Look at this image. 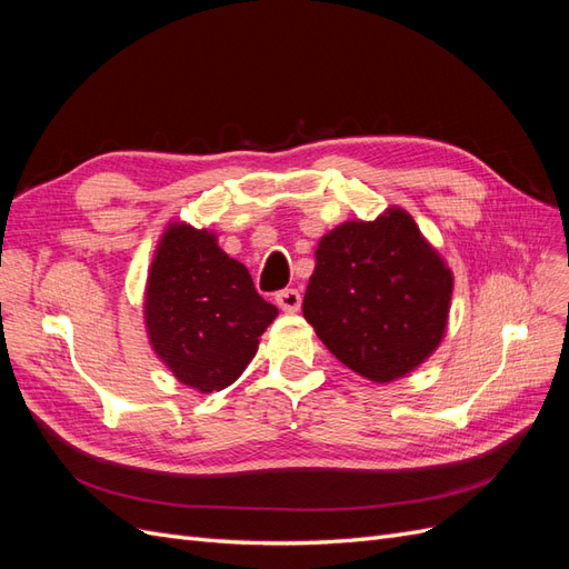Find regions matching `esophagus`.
<instances>
[{
    "label": "esophagus",
    "instance_id": "obj_1",
    "mask_svg": "<svg viewBox=\"0 0 569 569\" xmlns=\"http://www.w3.org/2000/svg\"><path fill=\"white\" fill-rule=\"evenodd\" d=\"M278 306L282 308L284 313H297L299 308H301V295H299V289H282L280 295H278Z\"/></svg>",
    "mask_w": 569,
    "mask_h": 569
}]
</instances>
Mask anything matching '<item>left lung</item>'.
<instances>
[{"instance_id":"8db88e82","label":"left lung","mask_w":569,"mask_h":569,"mask_svg":"<svg viewBox=\"0 0 569 569\" xmlns=\"http://www.w3.org/2000/svg\"><path fill=\"white\" fill-rule=\"evenodd\" d=\"M451 295L453 272L416 220L387 209L320 239L303 318L343 366L385 385L437 351Z\"/></svg>"}]
</instances>
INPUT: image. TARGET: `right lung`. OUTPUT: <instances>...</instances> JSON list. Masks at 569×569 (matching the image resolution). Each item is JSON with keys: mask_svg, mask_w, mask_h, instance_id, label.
<instances>
[{"mask_svg": "<svg viewBox=\"0 0 569 569\" xmlns=\"http://www.w3.org/2000/svg\"><path fill=\"white\" fill-rule=\"evenodd\" d=\"M278 313L213 232L180 220L163 230L147 278L144 325L153 353L178 382L199 393L230 387Z\"/></svg>", "mask_w": 569, "mask_h": 569, "instance_id": "right-lung-1", "label": "right lung"}]
</instances>
